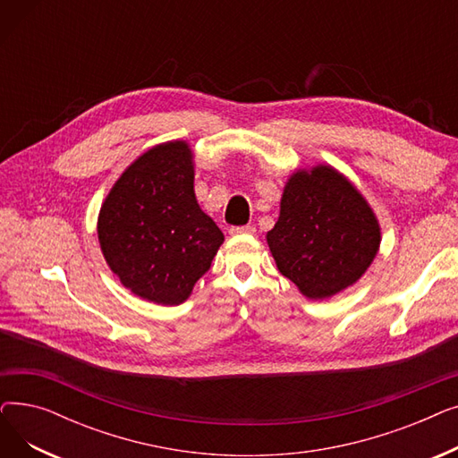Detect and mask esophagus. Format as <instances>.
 <instances>
[{
    "mask_svg": "<svg viewBox=\"0 0 458 458\" xmlns=\"http://www.w3.org/2000/svg\"><path fill=\"white\" fill-rule=\"evenodd\" d=\"M256 228L252 225H245V226H232L230 233L232 235H242V233H254Z\"/></svg>",
    "mask_w": 458,
    "mask_h": 458,
    "instance_id": "obj_1",
    "label": "esophagus"
}]
</instances>
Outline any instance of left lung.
Masks as SVG:
<instances>
[{
  "instance_id": "8db88e82",
  "label": "left lung",
  "mask_w": 458,
  "mask_h": 458,
  "mask_svg": "<svg viewBox=\"0 0 458 458\" xmlns=\"http://www.w3.org/2000/svg\"><path fill=\"white\" fill-rule=\"evenodd\" d=\"M267 243L278 271L308 299H328L371 266L380 228L364 197L332 166L287 182Z\"/></svg>"
}]
</instances>
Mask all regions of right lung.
Wrapping results in <instances>:
<instances>
[{"instance_id":"1","label":"right lung","mask_w":458,"mask_h":458,"mask_svg":"<svg viewBox=\"0 0 458 458\" xmlns=\"http://www.w3.org/2000/svg\"><path fill=\"white\" fill-rule=\"evenodd\" d=\"M98 239L135 295L165 306L189 297L225 235L197 202L183 140L159 144L126 168L100 209Z\"/></svg>"}]
</instances>
